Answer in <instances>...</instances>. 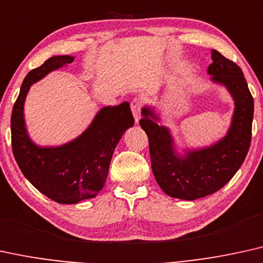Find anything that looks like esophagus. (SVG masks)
Instances as JSON below:
<instances>
[{
	"instance_id": "obj_1",
	"label": "esophagus",
	"mask_w": 263,
	"mask_h": 263,
	"mask_svg": "<svg viewBox=\"0 0 263 263\" xmlns=\"http://www.w3.org/2000/svg\"><path fill=\"white\" fill-rule=\"evenodd\" d=\"M142 105H143V102H142V99H139V98H135L134 101L131 102V110H132V114H134L135 121L137 122V124L139 121V118H141Z\"/></svg>"
}]
</instances>
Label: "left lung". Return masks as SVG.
I'll use <instances>...</instances> for the list:
<instances>
[{"mask_svg": "<svg viewBox=\"0 0 263 263\" xmlns=\"http://www.w3.org/2000/svg\"><path fill=\"white\" fill-rule=\"evenodd\" d=\"M208 74L216 84L223 85L234 99L231 127L223 138L210 147L193 149L179 155L170 129L159 125L154 109L144 107L139 125L149 139L152 170L168 197L195 200L224 187L245 160L251 142L254 98L241 69L216 49Z\"/></svg>", "mask_w": 263, "mask_h": 263, "instance_id": "obj_1", "label": "left lung"}]
</instances>
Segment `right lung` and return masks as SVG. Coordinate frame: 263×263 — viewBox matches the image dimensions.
<instances>
[{
  "label": "right lung",
  "mask_w": 263,
  "mask_h": 263,
  "mask_svg": "<svg viewBox=\"0 0 263 263\" xmlns=\"http://www.w3.org/2000/svg\"><path fill=\"white\" fill-rule=\"evenodd\" d=\"M71 55H54L25 76L11 116L12 149L23 175L46 197L59 204L95 198L104 187L112 153L135 124L127 102L104 107L74 141L59 147H39L29 137L24 103L30 86L55 69L70 64Z\"/></svg>",
  "instance_id": "add662e5"
}]
</instances>
